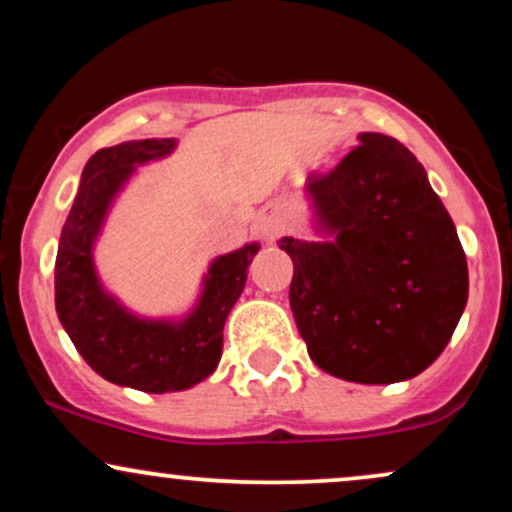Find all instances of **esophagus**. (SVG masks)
Listing matches in <instances>:
<instances>
[{"label": "esophagus", "mask_w": 512, "mask_h": 512, "mask_svg": "<svg viewBox=\"0 0 512 512\" xmlns=\"http://www.w3.org/2000/svg\"><path fill=\"white\" fill-rule=\"evenodd\" d=\"M257 231H260V236L267 240V243H274V240L284 233V221L276 214H262L260 219H257Z\"/></svg>", "instance_id": "esophagus-1"}]
</instances>
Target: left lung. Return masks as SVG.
<instances>
[{
  "mask_svg": "<svg viewBox=\"0 0 512 512\" xmlns=\"http://www.w3.org/2000/svg\"><path fill=\"white\" fill-rule=\"evenodd\" d=\"M305 197L313 240L284 236L289 301L308 354L363 385L409 380L448 346L469 293L467 257L426 170L404 144L361 132Z\"/></svg>",
  "mask_w": 512,
  "mask_h": 512,
  "instance_id": "obj_1",
  "label": "left lung"
}]
</instances>
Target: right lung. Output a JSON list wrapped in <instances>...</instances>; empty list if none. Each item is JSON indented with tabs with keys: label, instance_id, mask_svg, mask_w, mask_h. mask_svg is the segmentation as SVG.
I'll list each match as a JSON object with an SVG mask.
<instances>
[{
	"label": "right lung",
	"instance_id": "right-lung-1",
	"mask_svg": "<svg viewBox=\"0 0 512 512\" xmlns=\"http://www.w3.org/2000/svg\"><path fill=\"white\" fill-rule=\"evenodd\" d=\"M175 146V139H137L88 158L55 260L57 317L76 351L108 383L151 395L187 390L214 373L223 351V325L260 250V243H245L216 257L195 308L178 320L142 317L105 291L93 245L108 211L137 166L170 156Z\"/></svg>",
	"mask_w": 512,
	"mask_h": 512
}]
</instances>
